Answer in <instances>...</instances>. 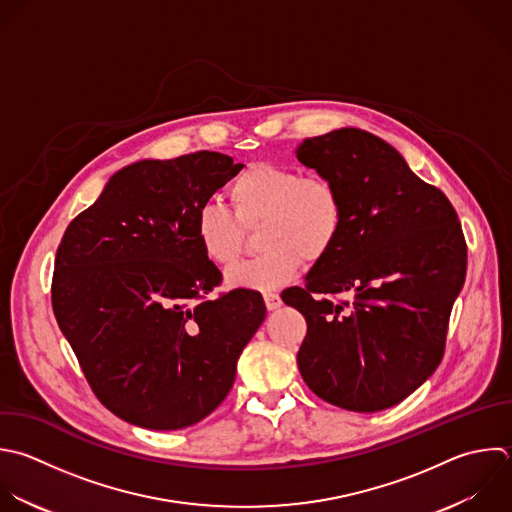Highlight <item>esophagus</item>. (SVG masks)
<instances>
[{
	"label": "esophagus",
	"mask_w": 512,
	"mask_h": 512,
	"mask_svg": "<svg viewBox=\"0 0 512 512\" xmlns=\"http://www.w3.org/2000/svg\"><path fill=\"white\" fill-rule=\"evenodd\" d=\"M264 302H266V308H268V310H278V308L282 306L280 296L274 294V292H266V294H264Z\"/></svg>",
	"instance_id": "esophagus-1"
}]
</instances>
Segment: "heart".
I'll list each match as a JSON object with an SVG mask.
<instances>
[{
  "instance_id": "1",
  "label": "heart",
  "mask_w": 512,
  "mask_h": 512,
  "mask_svg": "<svg viewBox=\"0 0 512 512\" xmlns=\"http://www.w3.org/2000/svg\"><path fill=\"white\" fill-rule=\"evenodd\" d=\"M234 214L218 200H204L196 212V238L218 266L240 258L246 230L258 223L260 254L228 274L236 288L274 290L300 268L324 258L344 228V200L324 176H304L286 166L252 164L228 188Z\"/></svg>"
}]
</instances>
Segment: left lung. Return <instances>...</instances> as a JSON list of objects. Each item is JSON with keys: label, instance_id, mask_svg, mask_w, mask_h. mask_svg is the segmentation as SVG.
<instances>
[{"label": "left lung", "instance_id": "left-lung-1", "mask_svg": "<svg viewBox=\"0 0 512 512\" xmlns=\"http://www.w3.org/2000/svg\"><path fill=\"white\" fill-rule=\"evenodd\" d=\"M296 158L330 178L344 228L304 286L282 292L308 324L298 368L322 400L378 412L402 402L440 364L466 244L448 198L384 140L358 128L308 138ZM355 300L339 303L332 293Z\"/></svg>", "mask_w": 512, "mask_h": 512}]
</instances>
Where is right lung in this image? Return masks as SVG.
Masks as SVG:
<instances>
[{
	"label": "right lung",
	"mask_w": 512,
	"mask_h": 512,
	"mask_svg": "<svg viewBox=\"0 0 512 512\" xmlns=\"http://www.w3.org/2000/svg\"><path fill=\"white\" fill-rule=\"evenodd\" d=\"M242 168L206 150L130 164L58 246V326L94 394L130 424L178 430L214 412L266 318L260 292L208 296L222 274L194 230L200 204Z\"/></svg>",
	"instance_id": "right-lung-1"
}]
</instances>
